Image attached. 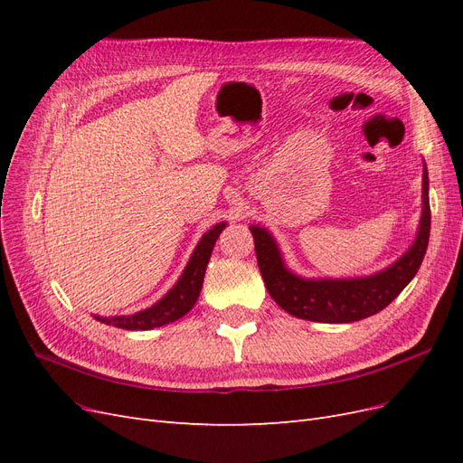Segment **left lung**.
Returning <instances> with one entry per match:
<instances>
[{"mask_svg":"<svg viewBox=\"0 0 463 463\" xmlns=\"http://www.w3.org/2000/svg\"><path fill=\"white\" fill-rule=\"evenodd\" d=\"M423 206L415 240L386 269L355 278H305L288 269L274 235L262 226H249L255 240L257 262L270 298L298 318L313 322H355L383 311L408 286L423 262L430 233L429 172L423 162Z\"/></svg>","mask_w":463,"mask_h":463,"instance_id":"8db88e82","label":"left lung"}]
</instances>
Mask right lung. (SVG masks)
I'll use <instances>...</instances> for the list:
<instances>
[{
    "mask_svg": "<svg viewBox=\"0 0 463 463\" xmlns=\"http://www.w3.org/2000/svg\"><path fill=\"white\" fill-rule=\"evenodd\" d=\"M226 226L228 222H220L201 237V241L197 243V247H194L191 259L184 269V272H181L177 282L164 298H160L156 303L150 305L148 309H143L133 315H119V317H100V315H92V317L98 322H102V325L123 328V330H152L156 326L170 325V322H175L177 318L185 317L201 296L206 264L210 260V255H213L216 240L220 237V233L226 230Z\"/></svg>",
    "mask_w": 463,
    "mask_h": 463,
    "instance_id": "add662e5",
    "label": "right lung"
}]
</instances>
